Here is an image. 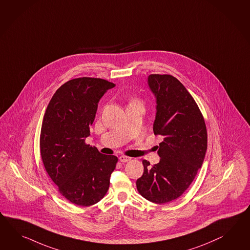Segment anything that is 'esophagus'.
Returning a JSON list of instances; mask_svg holds the SVG:
<instances>
[{
	"label": "esophagus",
	"mask_w": 250,
	"mask_h": 250,
	"mask_svg": "<svg viewBox=\"0 0 250 250\" xmlns=\"http://www.w3.org/2000/svg\"><path fill=\"white\" fill-rule=\"evenodd\" d=\"M119 160H120V162H122V163H126L128 161H130L131 158L127 157V156H125V155H121V156L119 157Z\"/></svg>",
	"instance_id": "34e87169"
}]
</instances>
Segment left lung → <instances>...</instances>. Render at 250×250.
I'll return each instance as SVG.
<instances>
[{
  "label": "left lung",
  "instance_id": "1",
  "mask_svg": "<svg viewBox=\"0 0 250 250\" xmlns=\"http://www.w3.org/2000/svg\"><path fill=\"white\" fill-rule=\"evenodd\" d=\"M148 85L157 104L153 133L164 141L157 165L142 161L144 173L136 187L148 201L164 204L176 200L193 182L207 150V129L194 98L176 78L152 74Z\"/></svg>",
  "mask_w": 250,
  "mask_h": 250
}]
</instances>
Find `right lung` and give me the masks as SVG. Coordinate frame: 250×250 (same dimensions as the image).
<instances>
[{"mask_svg": "<svg viewBox=\"0 0 250 250\" xmlns=\"http://www.w3.org/2000/svg\"><path fill=\"white\" fill-rule=\"evenodd\" d=\"M107 80L79 78L68 80L50 99L40 137L45 170L59 191L79 206H91L103 199L118 159L86 145L98 104L115 86Z\"/></svg>", "mask_w": 250, "mask_h": 250, "instance_id": "add662e5", "label": "right lung"}]
</instances>
